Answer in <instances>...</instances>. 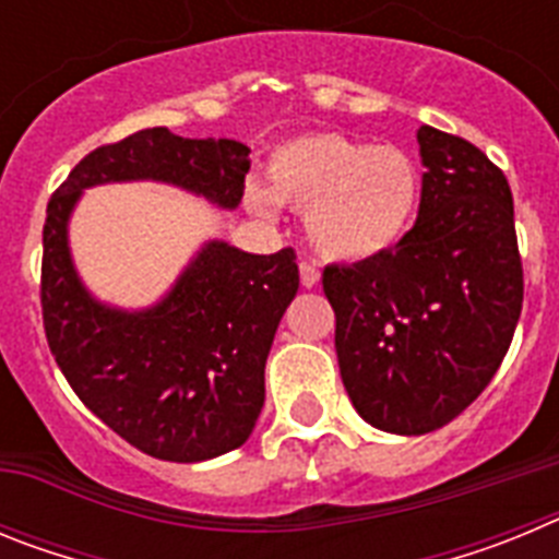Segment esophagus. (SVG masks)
<instances>
[{
	"label": "esophagus",
	"instance_id": "34e87169",
	"mask_svg": "<svg viewBox=\"0 0 559 559\" xmlns=\"http://www.w3.org/2000/svg\"><path fill=\"white\" fill-rule=\"evenodd\" d=\"M299 276H302L305 288H316L319 280H322V271L316 269L313 263H308V260H302V263H299Z\"/></svg>",
	"mask_w": 559,
	"mask_h": 559
}]
</instances>
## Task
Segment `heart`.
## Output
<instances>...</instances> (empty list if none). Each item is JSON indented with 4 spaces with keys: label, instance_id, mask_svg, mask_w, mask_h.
<instances>
[{
    "label": "heart",
    "instance_id": "heart-1",
    "mask_svg": "<svg viewBox=\"0 0 559 559\" xmlns=\"http://www.w3.org/2000/svg\"><path fill=\"white\" fill-rule=\"evenodd\" d=\"M271 192L246 187V206L274 218L276 201L305 212V235L324 260L369 263L403 240L419 204V173L397 147L344 133H308L271 156Z\"/></svg>",
    "mask_w": 559,
    "mask_h": 559
}]
</instances>
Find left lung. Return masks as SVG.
<instances>
[{
    "instance_id": "8db88e82",
    "label": "left lung",
    "mask_w": 559,
    "mask_h": 559,
    "mask_svg": "<svg viewBox=\"0 0 559 559\" xmlns=\"http://www.w3.org/2000/svg\"><path fill=\"white\" fill-rule=\"evenodd\" d=\"M417 142L414 229L378 260L322 274L355 412L403 437L448 426L487 389L523 305L507 176L462 136L423 126Z\"/></svg>"
}]
</instances>
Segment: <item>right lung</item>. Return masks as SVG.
<instances>
[{"mask_svg": "<svg viewBox=\"0 0 559 559\" xmlns=\"http://www.w3.org/2000/svg\"><path fill=\"white\" fill-rule=\"evenodd\" d=\"M249 147L145 128L83 156L44 221L41 313L47 344L83 406L128 445L165 462H204L240 448L265 400V358L299 288L296 251L249 254L212 240L159 305L136 313L88 296L67 243L86 187L153 179L235 210Z\"/></svg>", "mask_w": 559, "mask_h": 559, "instance_id": "add662e5", "label": "right lung"}]
</instances>
